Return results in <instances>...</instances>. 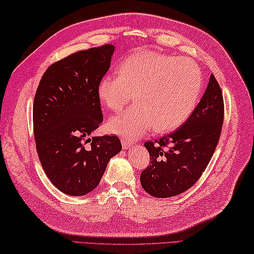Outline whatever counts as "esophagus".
Here are the masks:
<instances>
[{"instance_id": "obj_1", "label": "esophagus", "mask_w": 254, "mask_h": 254, "mask_svg": "<svg viewBox=\"0 0 254 254\" xmlns=\"http://www.w3.org/2000/svg\"><path fill=\"white\" fill-rule=\"evenodd\" d=\"M121 143H122V146L124 149H127L128 147H131L133 145L132 142H128V141H127V139H122Z\"/></svg>"}]
</instances>
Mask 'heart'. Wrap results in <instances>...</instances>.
Segmentation results:
<instances>
[{"instance_id": "heart-1", "label": "heart", "mask_w": 254, "mask_h": 254, "mask_svg": "<svg viewBox=\"0 0 254 254\" xmlns=\"http://www.w3.org/2000/svg\"><path fill=\"white\" fill-rule=\"evenodd\" d=\"M202 89V74L195 63L145 51L124 62L119 75L106 74L98 96L108 109H128L112 117L108 127L123 137L136 138L150 127L164 133L180 127L192 115Z\"/></svg>"}]
</instances>
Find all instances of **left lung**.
Returning a JSON list of instances; mask_svg holds the SVG:
<instances>
[{"mask_svg":"<svg viewBox=\"0 0 254 254\" xmlns=\"http://www.w3.org/2000/svg\"><path fill=\"white\" fill-rule=\"evenodd\" d=\"M224 122L222 89L212 74L201 101L175 132L145 142L150 165L141 174L143 189L154 197H171L190 189L216 149Z\"/></svg>","mask_w":254,"mask_h":254,"instance_id":"8db88e82","label":"left lung"}]
</instances>
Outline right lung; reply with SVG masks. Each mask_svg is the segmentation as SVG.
<instances>
[{
    "label": "right lung",
    "mask_w": 254,
    "mask_h": 254,
    "mask_svg": "<svg viewBox=\"0 0 254 254\" xmlns=\"http://www.w3.org/2000/svg\"><path fill=\"white\" fill-rule=\"evenodd\" d=\"M113 52L115 47L105 45L53 63L36 91L32 120L38 157L50 181L67 195L93 191L109 160L122 149L116 135L89 137L104 120L98 83Z\"/></svg>",
    "instance_id": "1"
}]
</instances>
